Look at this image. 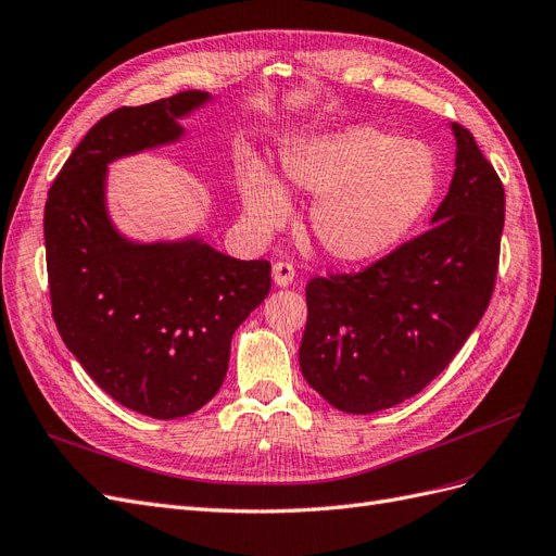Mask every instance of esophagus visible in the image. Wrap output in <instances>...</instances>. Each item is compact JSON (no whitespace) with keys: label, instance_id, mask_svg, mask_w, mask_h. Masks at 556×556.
<instances>
[{"label":"esophagus","instance_id":"esophagus-1","mask_svg":"<svg viewBox=\"0 0 556 556\" xmlns=\"http://www.w3.org/2000/svg\"><path fill=\"white\" fill-rule=\"evenodd\" d=\"M294 280V266L288 262H276L274 264V282L278 288H290Z\"/></svg>","mask_w":556,"mask_h":556}]
</instances>
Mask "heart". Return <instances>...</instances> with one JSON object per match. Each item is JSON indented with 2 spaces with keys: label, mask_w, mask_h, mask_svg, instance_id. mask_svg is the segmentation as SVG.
<instances>
[{
  "label": "heart",
  "mask_w": 556,
  "mask_h": 556,
  "mask_svg": "<svg viewBox=\"0 0 556 556\" xmlns=\"http://www.w3.org/2000/svg\"><path fill=\"white\" fill-rule=\"evenodd\" d=\"M280 169L296 192L315 197L311 239L345 266L392 255L439 192V164L425 143L364 123L288 141ZM239 197L248 225L262 237L288 225V192L262 162L250 160L239 169Z\"/></svg>",
  "instance_id": "1"
}]
</instances>
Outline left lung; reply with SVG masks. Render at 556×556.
Returning <instances> with one entry per match:
<instances>
[{"label":"left lung","instance_id":"obj_1","mask_svg":"<svg viewBox=\"0 0 556 556\" xmlns=\"http://www.w3.org/2000/svg\"><path fill=\"white\" fill-rule=\"evenodd\" d=\"M450 129L454 174L431 229L362 274L306 288L301 374L343 413H378L422 392L490 306L506 194L473 134Z\"/></svg>","mask_w":556,"mask_h":556}]
</instances>
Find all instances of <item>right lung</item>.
Returning a JSON list of instances; mask_svg holds the SVG:
<instances>
[{
  "label": "right lung",
  "instance_id": "obj_1",
  "mask_svg": "<svg viewBox=\"0 0 556 556\" xmlns=\"http://www.w3.org/2000/svg\"><path fill=\"white\" fill-rule=\"evenodd\" d=\"M213 102L188 90L102 117L64 162L43 213L53 317L88 376L125 408L176 419L227 376L231 336L271 290L266 260H233L199 233L137 241L109 215V164L185 137Z\"/></svg>",
  "mask_w": 556,
  "mask_h": 556
}]
</instances>
